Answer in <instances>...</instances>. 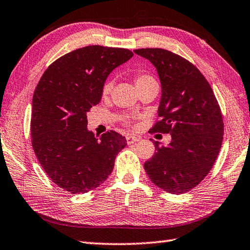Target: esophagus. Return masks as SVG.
I'll return each instance as SVG.
<instances>
[{
  "label": "esophagus",
  "mask_w": 250,
  "mask_h": 250,
  "mask_svg": "<svg viewBox=\"0 0 250 250\" xmlns=\"http://www.w3.org/2000/svg\"><path fill=\"white\" fill-rule=\"evenodd\" d=\"M140 140H141L140 136H136V135H128V136H126V143H128V144L135 143V142H139Z\"/></svg>",
  "instance_id": "34e87169"
}]
</instances>
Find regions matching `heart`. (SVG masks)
<instances>
[{"instance_id":"1","label":"heart","mask_w":250,"mask_h":250,"mask_svg":"<svg viewBox=\"0 0 250 250\" xmlns=\"http://www.w3.org/2000/svg\"><path fill=\"white\" fill-rule=\"evenodd\" d=\"M155 79L151 76L147 75V73H138V75H135L134 77V83L135 85L138 86V89L141 86H143L144 84H147L149 82H154ZM111 87H112V82L111 81H107L104 86H103V94L106 95L108 94V93L111 91ZM125 122H130V119L126 118L125 119Z\"/></svg>"}]
</instances>
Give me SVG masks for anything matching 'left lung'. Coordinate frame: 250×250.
<instances>
[{"instance_id":"obj_1","label":"left lung","mask_w":250,"mask_h":250,"mask_svg":"<svg viewBox=\"0 0 250 250\" xmlns=\"http://www.w3.org/2000/svg\"><path fill=\"white\" fill-rule=\"evenodd\" d=\"M158 71L161 101L150 133H170L171 143H155L145 161L149 180L171 194L187 193L202 182L216 163L224 125L219 103L206 78L184 57L164 48H139Z\"/></svg>"}]
</instances>
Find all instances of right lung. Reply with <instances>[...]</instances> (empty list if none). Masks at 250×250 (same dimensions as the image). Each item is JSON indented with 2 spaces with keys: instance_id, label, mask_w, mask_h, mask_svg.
Listing matches in <instances>:
<instances>
[{
  "instance_id": "add662e5",
  "label": "right lung",
  "mask_w": 250,
  "mask_h": 250,
  "mask_svg": "<svg viewBox=\"0 0 250 250\" xmlns=\"http://www.w3.org/2000/svg\"><path fill=\"white\" fill-rule=\"evenodd\" d=\"M132 56L126 48H78L53 62L34 90L32 148L48 178L67 192L84 194L100 187L126 146L116 131L100 140L87 131L86 112L100 103L109 73Z\"/></svg>"
}]
</instances>
